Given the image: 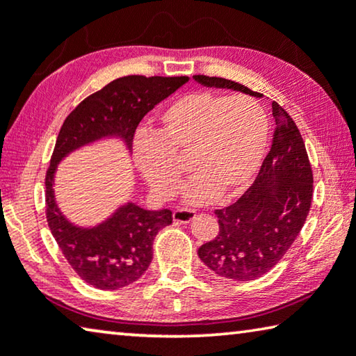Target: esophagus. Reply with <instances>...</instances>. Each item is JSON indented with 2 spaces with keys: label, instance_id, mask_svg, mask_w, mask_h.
<instances>
[{
  "label": "esophagus",
  "instance_id": "esophagus-1",
  "mask_svg": "<svg viewBox=\"0 0 356 356\" xmlns=\"http://www.w3.org/2000/svg\"><path fill=\"white\" fill-rule=\"evenodd\" d=\"M196 217V212L193 209H177V211H174L172 213V218L174 222H179V223H190L191 220Z\"/></svg>",
  "mask_w": 356,
  "mask_h": 356
}]
</instances>
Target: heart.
Here are the masks:
<instances>
[{"mask_svg":"<svg viewBox=\"0 0 356 356\" xmlns=\"http://www.w3.org/2000/svg\"><path fill=\"white\" fill-rule=\"evenodd\" d=\"M160 136L144 134L134 144V160L160 200L177 195L188 155L195 172L184 195L191 204L229 198L252 184L268 147L266 112L247 97L206 90L182 95L161 111Z\"/></svg>","mask_w":356,"mask_h":356,"instance_id":"1","label":"heart"}]
</instances>
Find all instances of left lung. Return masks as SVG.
I'll return each mask as SVG.
<instances>
[{"label": "left lung", "mask_w": 356, "mask_h": 356, "mask_svg": "<svg viewBox=\"0 0 356 356\" xmlns=\"http://www.w3.org/2000/svg\"><path fill=\"white\" fill-rule=\"evenodd\" d=\"M206 87L231 88L261 98L223 77L193 76ZM273 147L241 198L217 209L218 234L198 249L206 266L222 277L247 282L269 273L300 234L312 202L314 176L302 136L293 118L273 101Z\"/></svg>", "instance_id": "8db88e82"}]
</instances>
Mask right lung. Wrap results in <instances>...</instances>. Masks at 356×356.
<instances>
[{"mask_svg": "<svg viewBox=\"0 0 356 356\" xmlns=\"http://www.w3.org/2000/svg\"><path fill=\"white\" fill-rule=\"evenodd\" d=\"M185 82L187 76L115 79L83 99L61 125L46 174V217L66 261L95 289L118 290L136 282L154 257L152 245L158 231L172 223V212L147 211L127 202L97 227H76L55 202L56 165L72 150L103 138H120L131 149L144 115Z\"/></svg>", "mask_w": 356, "mask_h": 356, "instance_id": "obj_1", "label": "right lung"}]
</instances>
